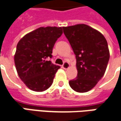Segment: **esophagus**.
<instances>
[{"label": "esophagus", "instance_id": "1", "mask_svg": "<svg viewBox=\"0 0 121 121\" xmlns=\"http://www.w3.org/2000/svg\"><path fill=\"white\" fill-rule=\"evenodd\" d=\"M70 67V64L68 63V62H67V61H64V64L62 65V68H64V69H68V68Z\"/></svg>", "mask_w": 121, "mask_h": 121}]
</instances>
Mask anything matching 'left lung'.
Wrapping results in <instances>:
<instances>
[{"mask_svg": "<svg viewBox=\"0 0 121 121\" xmlns=\"http://www.w3.org/2000/svg\"><path fill=\"white\" fill-rule=\"evenodd\" d=\"M76 55V78L69 81L71 88L78 93L89 91L102 78L108 65L110 52L103 34L86 24L63 27Z\"/></svg>", "mask_w": 121, "mask_h": 121, "instance_id": "obj_1", "label": "left lung"}]
</instances>
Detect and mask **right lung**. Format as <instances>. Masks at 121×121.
Listing matches in <instances>:
<instances>
[{"instance_id":"obj_1","label":"right lung","mask_w":121,"mask_h":121,"mask_svg":"<svg viewBox=\"0 0 121 121\" xmlns=\"http://www.w3.org/2000/svg\"><path fill=\"white\" fill-rule=\"evenodd\" d=\"M63 33L61 27H40L21 39L14 55L15 68L20 79L30 89L41 92L52 85L60 66L47 59L57 39Z\"/></svg>"}]
</instances>
